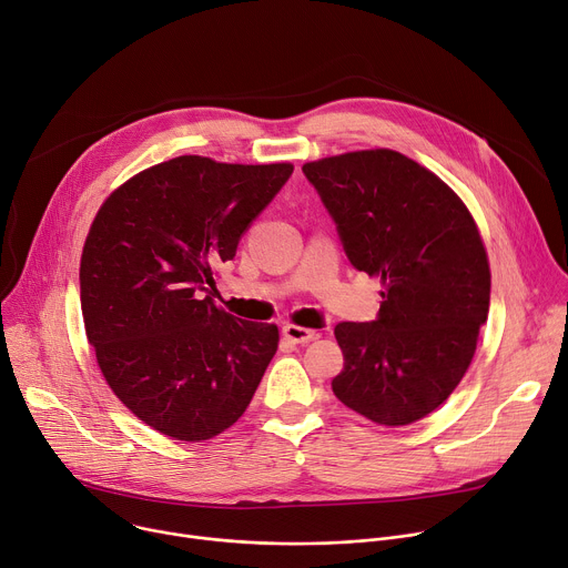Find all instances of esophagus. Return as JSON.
Listing matches in <instances>:
<instances>
[{
  "label": "esophagus",
  "instance_id": "obj_1",
  "mask_svg": "<svg viewBox=\"0 0 568 568\" xmlns=\"http://www.w3.org/2000/svg\"><path fill=\"white\" fill-rule=\"evenodd\" d=\"M283 335L290 339V343H294V345H306V343H311V339L317 337L315 331L304 328V326H294V324L283 326Z\"/></svg>",
  "mask_w": 568,
  "mask_h": 568
}]
</instances>
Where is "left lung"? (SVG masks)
I'll list each match as a JSON object with an SVG mask.
<instances>
[{"label":"left lung","mask_w":568,"mask_h":568,"mask_svg":"<svg viewBox=\"0 0 568 568\" xmlns=\"http://www.w3.org/2000/svg\"><path fill=\"white\" fill-rule=\"evenodd\" d=\"M352 267L384 283L372 322H339L331 388L367 420L410 425L459 386L488 315L477 225L452 189L395 150L304 164Z\"/></svg>","instance_id":"1"}]
</instances>
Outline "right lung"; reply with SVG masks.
Instances as JSON below:
<instances>
[{"mask_svg": "<svg viewBox=\"0 0 568 568\" xmlns=\"http://www.w3.org/2000/svg\"><path fill=\"white\" fill-rule=\"evenodd\" d=\"M292 171L182 155L128 180L95 214L80 264L84 326L109 388L148 427L196 443L246 410L278 328L203 292Z\"/></svg>", "mask_w": 568, "mask_h": 568, "instance_id": "1", "label": "right lung"}]
</instances>
